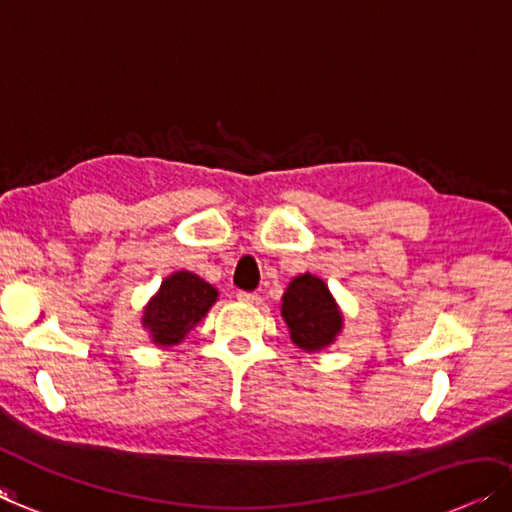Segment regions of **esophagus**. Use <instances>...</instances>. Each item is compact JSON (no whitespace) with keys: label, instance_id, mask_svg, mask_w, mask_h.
I'll return each instance as SVG.
<instances>
[{"label":"esophagus","instance_id":"1","mask_svg":"<svg viewBox=\"0 0 512 512\" xmlns=\"http://www.w3.org/2000/svg\"><path fill=\"white\" fill-rule=\"evenodd\" d=\"M238 300L240 302H247V305H258V302H261V295L249 293V291H240L238 293Z\"/></svg>","mask_w":512,"mask_h":512}]
</instances>
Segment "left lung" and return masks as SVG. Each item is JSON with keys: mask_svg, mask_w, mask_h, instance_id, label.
Listing matches in <instances>:
<instances>
[{"mask_svg": "<svg viewBox=\"0 0 512 512\" xmlns=\"http://www.w3.org/2000/svg\"><path fill=\"white\" fill-rule=\"evenodd\" d=\"M281 316L291 330L293 344L305 351H321L335 342L342 330V311L337 309L328 286L309 272L288 284L281 300Z\"/></svg>", "mask_w": 512, "mask_h": 512, "instance_id": "8db88e82", "label": "left lung"}]
</instances>
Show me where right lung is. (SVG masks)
<instances>
[{"label": "right lung", "mask_w": 512, "mask_h": 512, "mask_svg": "<svg viewBox=\"0 0 512 512\" xmlns=\"http://www.w3.org/2000/svg\"><path fill=\"white\" fill-rule=\"evenodd\" d=\"M217 300L214 286L194 272H175L161 284L143 314V325L159 346L180 344Z\"/></svg>", "instance_id": "right-lung-1"}]
</instances>
